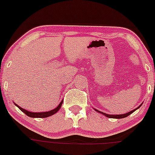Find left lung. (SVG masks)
I'll list each match as a JSON object with an SVG mask.
<instances>
[{"label":"left lung","mask_w":155,"mask_h":155,"mask_svg":"<svg viewBox=\"0 0 155 155\" xmlns=\"http://www.w3.org/2000/svg\"><path fill=\"white\" fill-rule=\"evenodd\" d=\"M141 105H142V104H140V106L136 108V109L133 110H131V111H130V112H128V113H125V114H119V115H110V114H107V113H105L101 112V111L98 110H95V111H97V112H98V113H101V114L104 115L105 116H107V117H108V118H112V119H122V118H125V117H127V116H128L129 115H130V114H131L132 113H134V111L136 110H137V109H138V108H140V107H141Z\"/></svg>","instance_id":"obj_1"}]
</instances>
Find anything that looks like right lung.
Listing matches in <instances>:
<instances>
[{
    "label": "right lung",
    "instance_id": "right-lung-1",
    "mask_svg": "<svg viewBox=\"0 0 155 155\" xmlns=\"http://www.w3.org/2000/svg\"><path fill=\"white\" fill-rule=\"evenodd\" d=\"M62 104H63V101L60 103V104L55 108V109L52 110L50 111H47V112H40V113H33V112H30V111H28L26 110L25 109H23L21 108V107H19L18 105H17L16 104H15V105H16L17 107L22 111L23 113H25L27 116H28L29 117H32V118H46V117H48V116H52L54 115V113H56L60 109L62 106Z\"/></svg>",
    "mask_w": 155,
    "mask_h": 155
}]
</instances>
